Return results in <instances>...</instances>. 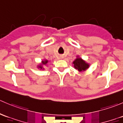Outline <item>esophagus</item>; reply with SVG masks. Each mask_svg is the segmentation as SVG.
<instances>
[{
  "instance_id": "obj_1",
  "label": "esophagus",
  "mask_w": 123,
  "mask_h": 123,
  "mask_svg": "<svg viewBox=\"0 0 123 123\" xmlns=\"http://www.w3.org/2000/svg\"><path fill=\"white\" fill-rule=\"evenodd\" d=\"M63 57H64V56H63L62 55H61V56H60V58H63Z\"/></svg>"
}]
</instances>
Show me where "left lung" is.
<instances>
[{
    "label": "left lung",
    "instance_id": "8db88e82",
    "mask_svg": "<svg viewBox=\"0 0 123 123\" xmlns=\"http://www.w3.org/2000/svg\"><path fill=\"white\" fill-rule=\"evenodd\" d=\"M74 66L75 69H78L79 71H85L87 68H88L89 67V64L85 62V61H83L81 58H77L74 62Z\"/></svg>",
    "mask_w": 123,
    "mask_h": 123
}]
</instances>
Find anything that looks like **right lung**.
<instances>
[{
  "instance_id": "right-lung-1",
  "label": "right lung",
  "mask_w": 123,
  "mask_h": 123,
  "mask_svg": "<svg viewBox=\"0 0 123 123\" xmlns=\"http://www.w3.org/2000/svg\"><path fill=\"white\" fill-rule=\"evenodd\" d=\"M48 60L43 61H42V65H45V64H46L47 63H48ZM42 65H40V66H38V68H40V69H42Z\"/></svg>"
}]
</instances>
